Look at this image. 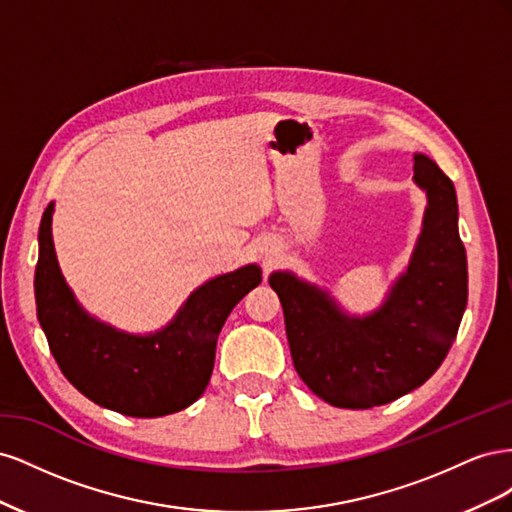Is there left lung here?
<instances>
[{"instance_id": "left-lung-1", "label": "left lung", "mask_w": 512, "mask_h": 512, "mask_svg": "<svg viewBox=\"0 0 512 512\" xmlns=\"http://www.w3.org/2000/svg\"><path fill=\"white\" fill-rule=\"evenodd\" d=\"M427 192L423 232L408 271L369 318H348L327 292L273 273L290 354L309 391L335 408L365 410L418 389L451 350L468 303V260L457 228L455 185L416 153Z\"/></svg>"}]
</instances>
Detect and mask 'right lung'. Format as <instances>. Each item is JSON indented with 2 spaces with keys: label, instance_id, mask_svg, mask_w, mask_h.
I'll return each instance as SVG.
<instances>
[{
  "label": "right lung",
  "instance_id": "add662e5",
  "mask_svg": "<svg viewBox=\"0 0 512 512\" xmlns=\"http://www.w3.org/2000/svg\"><path fill=\"white\" fill-rule=\"evenodd\" d=\"M51 218L53 205L42 213L34 290L40 327L61 374L94 404L126 416L153 418L194 404L209 384L224 322L260 284V269L250 265L200 286L156 335L117 333L74 301L55 258Z\"/></svg>",
  "mask_w": 512,
  "mask_h": 512
}]
</instances>
